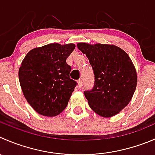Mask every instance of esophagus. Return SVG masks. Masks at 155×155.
Wrapping results in <instances>:
<instances>
[{"label":"esophagus","instance_id":"esophagus-1","mask_svg":"<svg viewBox=\"0 0 155 155\" xmlns=\"http://www.w3.org/2000/svg\"><path fill=\"white\" fill-rule=\"evenodd\" d=\"M78 87H79V88L82 87V81L81 80V79H79V80L78 81Z\"/></svg>","mask_w":155,"mask_h":155}]
</instances>
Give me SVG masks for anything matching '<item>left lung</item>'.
<instances>
[{
    "label": "left lung",
    "instance_id": "obj_1",
    "mask_svg": "<svg viewBox=\"0 0 155 155\" xmlns=\"http://www.w3.org/2000/svg\"><path fill=\"white\" fill-rule=\"evenodd\" d=\"M86 54L94 75L92 89L84 91L89 107L103 117H111L131 101L137 73L129 55L113 45L78 43Z\"/></svg>",
    "mask_w": 155,
    "mask_h": 155
}]
</instances>
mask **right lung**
<instances>
[{
	"label": "right lung",
	"instance_id": "add662e5",
	"mask_svg": "<svg viewBox=\"0 0 155 155\" xmlns=\"http://www.w3.org/2000/svg\"><path fill=\"white\" fill-rule=\"evenodd\" d=\"M74 44L46 45L30 51L22 60L19 79L25 99L37 113L55 117L68 104L76 81L70 78L67 58Z\"/></svg>",
	"mask_w": 155,
	"mask_h": 155
}]
</instances>
